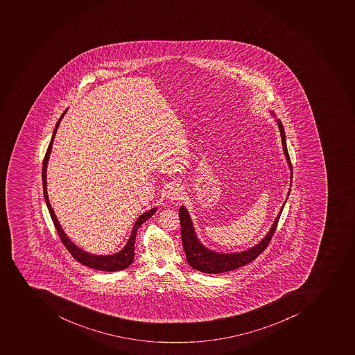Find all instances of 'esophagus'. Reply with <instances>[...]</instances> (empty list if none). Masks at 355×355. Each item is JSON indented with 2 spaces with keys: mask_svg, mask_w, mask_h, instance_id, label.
Segmentation results:
<instances>
[{
  "mask_svg": "<svg viewBox=\"0 0 355 355\" xmlns=\"http://www.w3.org/2000/svg\"><path fill=\"white\" fill-rule=\"evenodd\" d=\"M182 191H179V188L177 187H171L169 188L167 191V197L169 200H179L180 198V195H182Z\"/></svg>",
  "mask_w": 355,
  "mask_h": 355,
  "instance_id": "esophagus-1",
  "label": "esophagus"
}]
</instances>
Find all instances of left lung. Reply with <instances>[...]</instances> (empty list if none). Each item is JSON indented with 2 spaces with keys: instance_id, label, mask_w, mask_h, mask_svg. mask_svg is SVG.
<instances>
[{
  "instance_id": "obj_1",
  "label": "left lung",
  "mask_w": 355,
  "mask_h": 355,
  "mask_svg": "<svg viewBox=\"0 0 355 355\" xmlns=\"http://www.w3.org/2000/svg\"><path fill=\"white\" fill-rule=\"evenodd\" d=\"M270 114L275 117L273 112L270 111ZM275 122L278 124L279 131H280V135H282V149H284V157L287 160L288 167L291 170V188L288 191V198L289 193H291V184H293V166H291V158H289V153H288L284 125H282V121L277 119V117H275ZM286 202H287V200H286ZM286 202H284L282 209L275 217V222L270 227L269 232L264 235L263 239L259 241V243L254 244L252 248L241 251V252L231 253L216 252V251L206 248L200 242V239L197 238L196 231L193 227V220H191L187 208L184 205L180 206V208H179V220H180V229H182V246L185 250L188 264L197 271H200V272L222 273L238 269V268L243 267L245 264L252 262L260 253L263 252L264 249L269 244L270 240L272 238Z\"/></svg>"
}]
</instances>
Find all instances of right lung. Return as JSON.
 <instances>
[{
	"mask_svg": "<svg viewBox=\"0 0 355 355\" xmlns=\"http://www.w3.org/2000/svg\"><path fill=\"white\" fill-rule=\"evenodd\" d=\"M67 111L68 109L64 110L62 116L59 117V120L57 121L56 128L53 130V137H51L49 146H48L47 153H46V155H44V162H42V186H44V196L46 204H47L48 209H49L50 216H51V220H53L55 227H56L57 232H58L59 238L62 240L64 245L66 246V249L73 255V259H76L78 262L84 264L86 267L92 268V269L100 270V271H107V272H115V271L126 269V268L129 267L130 264L132 263L133 259H135V243L137 231H138L139 227H140L146 220H149L150 217L155 214V211H157V207H153L149 209V211H144V214L138 217V220H135V225H133L129 240L126 242L125 245L123 246V249L120 250L119 252L114 253V254H92V253L86 252L84 250L80 249V246L76 245L71 239L68 238L67 234H66L64 230H62V225H60V223H59L53 207L50 205L47 193V164L48 162H49L51 149H53V139H55V135H56L60 121L62 120V117H64V115L66 114V112Z\"/></svg>",
	"mask_w": 355,
	"mask_h": 355,
	"instance_id": "add662e5",
	"label": "right lung"
}]
</instances>
